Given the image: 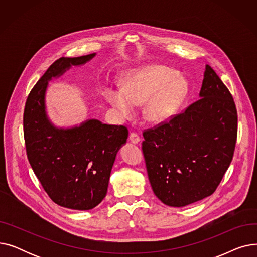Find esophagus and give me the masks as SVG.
Masks as SVG:
<instances>
[{"label":"esophagus","mask_w":257,"mask_h":257,"mask_svg":"<svg viewBox=\"0 0 257 257\" xmlns=\"http://www.w3.org/2000/svg\"><path fill=\"white\" fill-rule=\"evenodd\" d=\"M129 140H130V142H131L132 144H138V143H140V141H141L140 137L138 136V134H137L136 132H131V133L129 134Z\"/></svg>","instance_id":"esophagus-1"}]
</instances>
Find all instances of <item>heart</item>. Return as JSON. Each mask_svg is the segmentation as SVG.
Instances as JSON below:
<instances>
[{"label": "heart", "instance_id": "1", "mask_svg": "<svg viewBox=\"0 0 257 257\" xmlns=\"http://www.w3.org/2000/svg\"><path fill=\"white\" fill-rule=\"evenodd\" d=\"M104 94L121 117H131L136 106L146 101V119L160 123L178 110L187 94V84L170 67L151 64L129 73L121 87L107 86Z\"/></svg>", "mask_w": 257, "mask_h": 257}]
</instances>
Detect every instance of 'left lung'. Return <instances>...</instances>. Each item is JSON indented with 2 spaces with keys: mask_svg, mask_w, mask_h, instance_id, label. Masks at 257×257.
I'll list each match as a JSON object with an SVG mask.
<instances>
[{
  "mask_svg": "<svg viewBox=\"0 0 257 257\" xmlns=\"http://www.w3.org/2000/svg\"><path fill=\"white\" fill-rule=\"evenodd\" d=\"M148 177L164 204L183 207L212 195L231 164L237 138L232 94L206 64L200 99L143 132Z\"/></svg>",
  "mask_w": 257,
  "mask_h": 257,
  "instance_id": "left-lung-1",
  "label": "left lung"
}]
</instances>
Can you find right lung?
I'll use <instances>...</instances> for the list:
<instances>
[{
    "label": "right lung",
    "mask_w": 257,
    "mask_h": 257,
    "mask_svg": "<svg viewBox=\"0 0 257 257\" xmlns=\"http://www.w3.org/2000/svg\"><path fill=\"white\" fill-rule=\"evenodd\" d=\"M93 56L94 53L54 61L31 89L24 110L26 152L34 174L53 202L76 210L91 209L105 198L116 153L127 141L128 129L98 119L72 129L55 128L46 115L45 91L52 77Z\"/></svg>",
    "instance_id": "add662e5"
}]
</instances>
